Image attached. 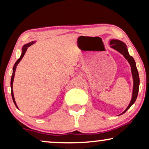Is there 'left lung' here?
Returning a JSON list of instances; mask_svg holds the SVG:
<instances>
[{
	"label": "left lung",
	"instance_id": "left-lung-1",
	"mask_svg": "<svg viewBox=\"0 0 149 149\" xmlns=\"http://www.w3.org/2000/svg\"><path fill=\"white\" fill-rule=\"evenodd\" d=\"M110 45H111V47L114 49L117 50V52L123 55V56L125 57V58L128 61V62L130 63V66H131V70H132V77H133V80H134V86H133V93H132V97L131 100V102H130V104L128 105L124 112H123L122 114L125 113L126 111H127L128 109L131 107V106L135 102L136 98H137L138 91H139V85H140V79H139V74H138V72L137 70V68H136V62L133 57H132L128 53V50L127 48V46L123 42L121 41V40H116V39H113L111 40L110 42Z\"/></svg>",
	"mask_w": 149,
	"mask_h": 149
}]
</instances>
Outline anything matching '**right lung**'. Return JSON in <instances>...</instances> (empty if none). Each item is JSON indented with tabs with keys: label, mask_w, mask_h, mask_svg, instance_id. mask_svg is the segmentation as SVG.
Here are the masks:
<instances>
[{
	"label": "right lung",
	"mask_w": 149,
	"mask_h": 149,
	"mask_svg": "<svg viewBox=\"0 0 149 149\" xmlns=\"http://www.w3.org/2000/svg\"><path fill=\"white\" fill-rule=\"evenodd\" d=\"M34 42H29V43L28 44H26L25 45L23 46V47H22V53L21 54V56H20V58L18 59V60H17V62H16L15 63V64H14L13 66V74H12V77H11V96H12V99H13V101L14 104H15V107L17 108V104H16V102L15 101V98H14V95H13V79H14V77H15V70H16V67H17V64H19V62L21 61V60L22 59V58H23L24 54H25V53L26 52V50H27V49L30 46H31L32 44H34Z\"/></svg>",
	"instance_id": "add662e5"
}]
</instances>
